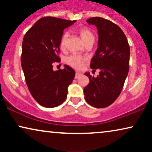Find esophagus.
I'll return each instance as SVG.
<instances>
[{
	"label": "esophagus",
	"instance_id": "1",
	"mask_svg": "<svg viewBox=\"0 0 152 152\" xmlns=\"http://www.w3.org/2000/svg\"><path fill=\"white\" fill-rule=\"evenodd\" d=\"M82 75V74L80 73V72H76V73H75V79H77V78H79Z\"/></svg>",
	"mask_w": 152,
	"mask_h": 152
}]
</instances>
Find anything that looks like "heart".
<instances>
[{"label": "heart", "mask_w": 152, "mask_h": 152, "mask_svg": "<svg viewBox=\"0 0 152 152\" xmlns=\"http://www.w3.org/2000/svg\"><path fill=\"white\" fill-rule=\"evenodd\" d=\"M78 34L82 39V40L84 41V43H86L87 41L90 40H94V35L87 28H81L78 31ZM68 37V33L64 32L60 39L59 46L61 50L65 49L66 46V43H67V39ZM86 61V57H83V56L78 55H71L66 59V62L68 66L70 67L75 68V69H81L82 68L85 62Z\"/></svg>", "instance_id": "1"}]
</instances>
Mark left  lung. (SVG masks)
<instances>
[{"mask_svg": "<svg viewBox=\"0 0 152 152\" xmlns=\"http://www.w3.org/2000/svg\"><path fill=\"white\" fill-rule=\"evenodd\" d=\"M89 25L97 27L98 48L91 61L93 71L98 69L97 77L89 72L85 75L90 82L84 88L87 103L95 108H105L119 96L129 69L130 48L123 31L117 25L101 17L91 18Z\"/></svg>", "mask_w": 152, "mask_h": 152, "instance_id": "1", "label": "left lung"}]
</instances>
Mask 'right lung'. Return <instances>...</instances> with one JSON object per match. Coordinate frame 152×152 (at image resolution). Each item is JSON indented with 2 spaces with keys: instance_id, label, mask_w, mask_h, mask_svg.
Masks as SVG:
<instances>
[{
  "instance_id": "1",
  "label": "right lung",
  "mask_w": 152,
  "mask_h": 152,
  "mask_svg": "<svg viewBox=\"0 0 152 152\" xmlns=\"http://www.w3.org/2000/svg\"><path fill=\"white\" fill-rule=\"evenodd\" d=\"M76 20L47 16L35 23L25 34L22 43L21 66L26 84L39 104L53 108L66 100L68 87L75 71L68 65L54 71L53 64L59 62L60 39L64 29Z\"/></svg>"
}]
</instances>
